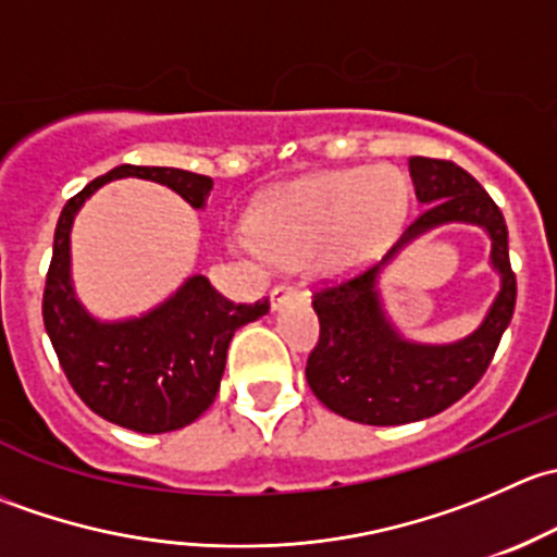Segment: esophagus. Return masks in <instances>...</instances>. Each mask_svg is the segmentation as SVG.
<instances>
[{"instance_id": "obj_1", "label": "esophagus", "mask_w": 557, "mask_h": 557, "mask_svg": "<svg viewBox=\"0 0 557 557\" xmlns=\"http://www.w3.org/2000/svg\"><path fill=\"white\" fill-rule=\"evenodd\" d=\"M301 294H305V290H301L299 285H290V283H283V285H277V288L272 290V310H274V312H277V310H283V307L288 305V301L299 299Z\"/></svg>"}]
</instances>
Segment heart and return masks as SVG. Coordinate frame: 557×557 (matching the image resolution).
<instances>
[{"instance_id":"1","label":"heart","mask_w":557,"mask_h":557,"mask_svg":"<svg viewBox=\"0 0 557 557\" xmlns=\"http://www.w3.org/2000/svg\"><path fill=\"white\" fill-rule=\"evenodd\" d=\"M407 205V183L393 170L314 174L272 190L252 215V234L277 261L342 274L393 243Z\"/></svg>"}]
</instances>
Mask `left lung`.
Wrapping results in <instances>:
<instances>
[{
  "label": "left lung",
  "instance_id": "8db88e82",
  "mask_svg": "<svg viewBox=\"0 0 557 557\" xmlns=\"http://www.w3.org/2000/svg\"><path fill=\"white\" fill-rule=\"evenodd\" d=\"M409 174L425 210L377 267L312 296L320 339L307 358V383L331 412L367 425L414 423L466 396L491 367L518 299L507 221L487 190L445 159L412 156ZM445 222H474L492 234V262L503 274V290L474 335L453 346H418L386 320L376 277L404 244Z\"/></svg>",
  "mask_w": 557,
  "mask_h": 557
}]
</instances>
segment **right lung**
<instances>
[{
    "instance_id": "obj_1",
    "label": "right lung",
    "mask_w": 557,
    "mask_h": 557,
    "mask_svg": "<svg viewBox=\"0 0 557 557\" xmlns=\"http://www.w3.org/2000/svg\"><path fill=\"white\" fill-rule=\"evenodd\" d=\"M143 177L166 185L205 210L212 180L172 166L121 164L72 196L55 223L42 320L66 380L88 409L139 434L194 423L218 396L234 331L269 312V299L234 305L205 274H194L156 310L102 323L77 301L70 274V232L83 201L110 180Z\"/></svg>"
}]
</instances>
